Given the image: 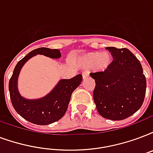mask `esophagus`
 Listing matches in <instances>:
<instances>
[{"instance_id": "obj_1", "label": "esophagus", "mask_w": 153, "mask_h": 153, "mask_svg": "<svg viewBox=\"0 0 153 153\" xmlns=\"http://www.w3.org/2000/svg\"><path fill=\"white\" fill-rule=\"evenodd\" d=\"M87 77H88V74L87 72H82V79H87Z\"/></svg>"}]
</instances>
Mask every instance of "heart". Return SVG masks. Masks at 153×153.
I'll use <instances>...</instances> for the list:
<instances>
[{
	"label": "heart",
	"mask_w": 153,
	"mask_h": 153,
	"mask_svg": "<svg viewBox=\"0 0 153 153\" xmlns=\"http://www.w3.org/2000/svg\"><path fill=\"white\" fill-rule=\"evenodd\" d=\"M83 67H94L95 71H105L112 62V55L110 52H89L83 54L78 60Z\"/></svg>",
	"instance_id": "b5f03b06"
}]
</instances>
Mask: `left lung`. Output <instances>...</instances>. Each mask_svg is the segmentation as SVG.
<instances>
[{
    "mask_svg": "<svg viewBox=\"0 0 153 153\" xmlns=\"http://www.w3.org/2000/svg\"><path fill=\"white\" fill-rule=\"evenodd\" d=\"M114 60L107 70L91 73L98 112L103 118L122 120L140 108L146 92V79L140 61L128 49L107 47Z\"/></svg>",
    "mask_w": 153,
    "mask_h": 153,
    "instance_id": "left-lung-1",
    "label": "left lung"
}]
</instances>
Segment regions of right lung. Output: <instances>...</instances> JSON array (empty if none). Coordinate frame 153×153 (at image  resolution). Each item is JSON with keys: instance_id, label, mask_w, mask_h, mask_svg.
<instances>
[{"instance_id": "add662e5", "label": "right lung", "mask_w": 153, "mask_h": 153, "mask_svg": "<svg viewBox=\"0 0 153 153\" xmlns=\"http://www.w3.org/2000/svg\"><path fill=\"white\" fill-rule=\"evenodd\" d=\"M37 54L51 58H60L58 49L42 47L33 50L17 62L9 82L12 104L15 111L29 122L38 125H47L59 120L65 115L73 91L81 83L82 76L78 74L70 79L59 80L47 95L39 99L30 100L20 94L17 81L21 70L25 62Z\"/></svg>"}]
</instances>
